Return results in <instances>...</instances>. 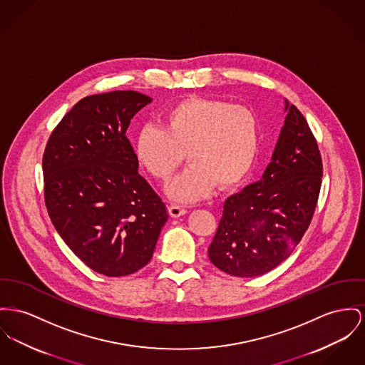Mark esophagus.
Here are the masks:
<instances>
[{"label": "esophagus", "instance_id": "esophagus-1", "mask_svg": "<svg viewBox=\"0 0 365 365\" xmlns=\"http://www.w3.org/2000/svg\"><path fill=\"white\" fill-rule=\"evenodd\" d=\"M187 213V210L182 207V206H180V205H170L169 206V215H170L171 217H180V216H182V215H185Z\"/></svg>", "mask_w": 365, "mask_h": 365}]
</instances>
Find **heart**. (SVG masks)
<instances>
[{"mask_svg":"<svg viewBox=\"0 0 365 365\" xmlns=\"http://www.w3.org/2000/svg\"><path fill=\"white\" fill-rule=\"evenodd\" d=\"M259 143L260 122L252 108L194 97L171 106L162 128L144 125L134 150L138 165L159 182H168L187 156L190 168L174 178L169 195L190 203L206 197L216 185H238L256 160Z\"/></svg>","mask_w":365,"mask_h":365,"instance_id":"b5f03b06","label":"heart"}]
</instances>
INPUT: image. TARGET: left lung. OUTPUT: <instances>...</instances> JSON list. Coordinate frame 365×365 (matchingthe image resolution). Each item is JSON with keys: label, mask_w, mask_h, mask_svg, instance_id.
<instances>
[{"label": "left lung", "mask_w": 365, "mask_h": 365, "mask_svg": "<svg viewBox=\"0 0 365 365\" xmlns=\"http://www.w3.org/2000/svg\"><path fill=\"white\" fill-rule=\"evenodd\" d=\"M288 112L263 177L224 202L210 262L234 277H257L289 257L309 228L321 188L322 160L302 112Z\"/></svg>", "instance_id": "left-lung-1"}]
</instances>
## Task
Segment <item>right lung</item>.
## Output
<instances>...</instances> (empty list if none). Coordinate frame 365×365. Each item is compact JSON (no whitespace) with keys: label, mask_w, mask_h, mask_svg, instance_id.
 Listing matches in <instances>:
<instances>
[{"label":"right lung","mask_w":365,"mask_h":365,"mask_svg":"<svg viewBox=\"0 0 365 365\" xmlns=\"http://www.w3.org/2000/svg\"><path fill=\"white\" fill-rule=\"evenodd\" d=\"M152 98L112 91L80 99L53 128L43 156L44 197L61 238L106 277L146 266L166 205L138 174L125 131Z\"/></svg>","instance_id":"1"}]
</instances>
